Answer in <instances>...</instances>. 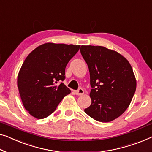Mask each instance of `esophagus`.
Returning <instances> with one entry per match:
<instances>
[{"instance_id": "esophagus-1", "label": "esophagus", "mask_w": 152, "mask_h": 152, "mask_svg": "<svg viewBox=\"0 0 152 152\" xmlns=\"http://www.w3.org/2000/svg\"><path fill=\"white\" fill-rule=\"evenodd\" d=\"M74 93H75V94L77 95V96H81V95H83L84 94V90L82 89V88H80L78 91H74Z\"/></svg>"}]
</instances>
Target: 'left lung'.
<instances>
[{"instance_id": "1", "label": "left lung", "mask_w": 152, "mask_h": 152, "mask_svg": "<svg viewBox=\"0 0 152 152\" xmlns=\"http://www.w3.org/2000/svg\"><path fill=\"white\" fill-rule=\"evenodd\" d=\"M90 74L91 104L85 112L100 122H109L128 108L137 88L130 63L117 51L103 46H81Z\"/></svg>"}]
</instances>
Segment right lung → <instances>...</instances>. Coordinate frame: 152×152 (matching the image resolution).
<instances>
[{
  "label": "right lung",
  "instance_id": "right-lung-1",
  "mask_svg": "<svg viewBox=\"0 0 152 152\" xmlns=\"http://www.w3.org/2000/svg\"><path fill=\"white\" fill-rule=\"evenodd\" d=\"M79 45L46 43L27 56L18 75V88L24 107L36 119L48 117L71 90L59 80Z\"/></svg>",
  "mask_w": 152,
  "mask_h": 152
}]
</instances>
